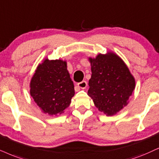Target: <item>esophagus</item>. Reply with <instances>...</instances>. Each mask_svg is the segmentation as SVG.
<instances>
[{"mask_svg": "<svg viewBox=\"0 0 159 159\" xmlns=\"http://www.w3.org/2000/svg\"><path fill=\"white\" fill-rule=\"evenodd\" d=\"M77 86L78 88H81V89H85V88L87 86V83H86V81H83L81 82H80V83H78L77 84Z\"/></svg>", "mask_w": 159, "mask_h": 159, "instance_id": "34e87169", "label": "esophagus"}]
</instances>
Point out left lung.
I'll list each match as a JSON object with an SVG mask.
<instances>
[{
    "mask_svg": "<svg viewBox=\"0 0 159 159\" xmlns=\"http://www.w3.org/2000/svg\"><path fill=\"white\" fill-rule=\"evenodd\" d=\"M92 76L88 95L106 116L115 115L129 103L136 86L135 78L117 54L108 51L89 57Z\"/></svg>",
    "mask_w": 159,
    "mask_h": 159,
    "instance_id": "obj_1",
    "label": "left lung"
}]
</instances>
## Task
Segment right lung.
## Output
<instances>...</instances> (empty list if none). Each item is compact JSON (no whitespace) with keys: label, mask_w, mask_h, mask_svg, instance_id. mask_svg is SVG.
<instances>
[{"label":"right lung","mask_w":159,"mask_h":159,"mask_svg":"<svg viewBox=\"0 0 159 159\" xmlns=\"http://www.w3.org/2000/svg\"><path fill=\"white\" fill-rule=\"evenodd\" d=\"M29 87L37 105L50 116L63 114L75 94L67 61L61 59H44L37 67Z\"/></svg>","instance_id":"right-lung-1"}]
</instances>
